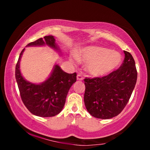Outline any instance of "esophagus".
Instances as JSON below:
<instances>
[{
    "instance_id": "esophagus-1",
    "label": "esophagus",
    "mask_w": 150,
    "mask_h": 150,
    "mask_svg": "<svg viewBox=\"0 0 150 150\" xmlns=\"http://www.w3.org/2000/svg\"><path fill=\"white\" fill-rule=\"evenodd\" d=\"M77 79L79 81H82L83 79V76L81 75V74H78L77 76Z\"/></svg>"
}]
</instances>
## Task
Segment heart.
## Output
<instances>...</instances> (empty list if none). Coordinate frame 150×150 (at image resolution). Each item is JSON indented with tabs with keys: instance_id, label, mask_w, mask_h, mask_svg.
<instances>
[{
	"instance_id": "obj_1",
	"label": "heart",
	"mask_w": 150,
	"mask_h": 150,
	"mask_svg": "<svg viewBox=\"0 0 150 150\" xmlns=\"http://www.w3.org/2000/svg\"><path fill=\"white\" fill-rule=\"evenodd\" d=\"M73 58L86 63L88 72L95 77L110 73L122 61L121 55L118 52L100 46L83 48L77 55H73Z\"/></svg>"
}]
</instances>
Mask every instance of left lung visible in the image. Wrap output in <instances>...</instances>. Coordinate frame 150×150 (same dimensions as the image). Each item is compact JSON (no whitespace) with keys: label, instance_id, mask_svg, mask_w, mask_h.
<instances>
[{"label":"left lung","instance_id":"left-lung-1","mask_svg":"<svg viewBox=\"0 0 150 150\" xmlns=\"http://www.w3.org/2000/svg\"><path fill=\"white\" fill-rule=\"evenodd\" d=\"M124 52L125 57L118 69L102 77H86L84 79L85 107L94 117H115L123 110L130 99L138 73L132 55L126 51Z\"/></svg>","mask_w":150,"mask_h":150}]
</instances>
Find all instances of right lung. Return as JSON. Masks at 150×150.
Instances as JSON below:
<instances>
[{"instance_id": "add662e5", "label": "right lung", "mask_w": 150, "mask_h": 150, "mask_svg": "<svg viewBox=\"0 0 150 150\" xmlns=\"http://www.w3.org/2000/svg\"><path fill=\"white\" fill-rule=\"evenodd\" d=\"M47 45L58 50L53 35H46L27 46ZM25 48L22 50L18 60L15 77L20 96L24 105L30 112L40 117H52L59 114L65 105L69 88L77 80V73L63 71L58 65H55L52 74L41 84H34L26 81L20 71V61Z\"/></svg>"}]
</instances>
